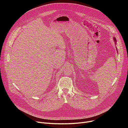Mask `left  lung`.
Wrapping results in <instances>:
<instances>
[{
	"label": "left lung",
	"instance_id": "1",
	"mask_svg": "<svg viewBox=\"0 0 128 128\" xmlns=\"http://www.w3.org/2000/svg\"><path fill=\"white\" fill-rule=\"evenodd\" d=\"M114 42H116V39L115 38H114Z\"/></svg>",
	"mask_w": 128,
	"mask_h": 128
}]
</instances>
